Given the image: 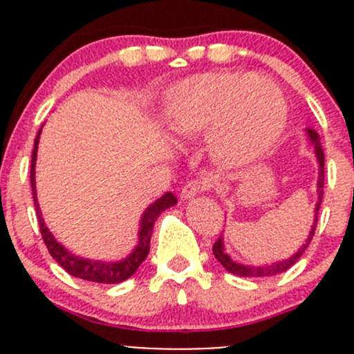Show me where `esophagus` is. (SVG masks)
Returning <instances> with one entry per match:
<instances>
[{"label": "esophagus", "instance_id": "34e87169", "mask_svg": "<svg viewBox=\"0 0 354 354\" xmlns=\"http://www.w3.org/2000/svg\"><path fill=\"white\" fill-rule=\"evenodd\" d=\"M207 188V183H203V181H188L187 185L183 187V190H181V198L183 200H190L194 197H197L200 192H203Z\"/></svg>", "mask_w": 354, "mask_h": 354}]
</instances>
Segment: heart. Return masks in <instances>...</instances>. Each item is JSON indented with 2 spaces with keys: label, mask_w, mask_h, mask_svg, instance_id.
<instances>
[{
  "label": "heart",
  "mask_w": 354,
  "mask_h": 354,
  "mask_svg": "<svg viewBox=\"0 0 354 354\" xmlns=\"http://www.w3.org/2000/svg\"><path fill=\"white\" fill-rule=\"evenodd\" d=\"M162 120L180 140L210 130L214 159L226 167H240L279 140L288 123V101L269 77L212 71L167 88Z\"/></svg>",
  "instance_id": "obj_1"
}]
</instances>
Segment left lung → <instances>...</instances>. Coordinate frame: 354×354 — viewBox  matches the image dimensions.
Wrapping results in <instances>:
<instances>
[{
	"label": "left lung",
	"mask_w": 354,
	"mask_h": 354,
	"mask_svg": "<svg viewBox=\"0 0 354 354\" xmlns=\"http://www.w3.org/2000/svg\"><path fill=\"white\" fill-rule=\"evenodd\" d=\"M305 135L308 138L310 145L313 147V152H315L317 162H319V180H317V203H315V216H313V224L310 227V233L306 236L305 243L299 246L296 250V253H292L291 257L284 260H277V262L272 263H263V266H248V263H241L238 260H233L230 255L226 253V248H224V238L223 234L219 236V240L216 241L212 246L214 257L217 259V262L227 270V272L234 274V276L240 277H269V276H277V274L284 272L288 270L289 267L295 266L296 262L299 260V257L305 253V250L308 248L310 241H312L313 233H315V226H317V217H319V209L320 203H322V195H324V151H322V144H320V137L313 128H305Z\"/></svg>",
	"instance_id": "8db88e82"
}]
</instances>
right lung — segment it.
I'll return each instance as SVG.
<instances>
[{
  "mask_svg": "<svg viewBox=\"0 0 354 354\" xmlns=\"http://www.w3.org/2000/svg\"><path fill=\"white\" fill-rule=\"evenodd\" d=\"M41 131L42 127L41 130H39L37 137H35L34 151H32L30 185L32 195H34L35 212H37L39 227H41L42 240H44L46 246H48V252L51 253L53 259H55L70 276L78 277V279L102 284L123 283V281H127L128 277H131L137 272L140 263L145 260L149 250H151V236L152 230H154V223L157 221V217L160 216V212H164V210L169 209V207L176 205V197H174L171 192H167V194H164L162 197L157 198L156 202H152L151 205L144 210V214H142L140 217V224H138V243L135 245V248L131 250L124 259L116 260V262H102V260L84 259V257L80 255H75V253H71L70 250L65 248V246L53 236V233L48 230V226H46L41 207H39L37 202V190H35V160H37V145L39 138H41Z\"/></svg>",
  "mask_w": 354,
  "mask_h": 354,
  "instance_id": "add662e5",
  "label": "right lung"
}]
</instances>
